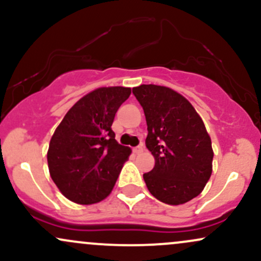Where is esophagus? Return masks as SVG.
Here are the masks:
<instances>
[{
  "mask_svg": "<svg viewBox=\"0 0 261 261\" xmlns=\"http://www.w3.org/2000/svg\"><path fill=\"white\" fill-rule=\"evenodd\" d=\"M134 153H136V154H139V153H141V152L143 151V145L142 143H141V145H139V146H136V147H134Z\"/></svg>",
  "mask_w": 261,
  "mask_h": 261,
  "instance_id": "esophagus-1",
  "label": "esophagus"
}]
</instances>
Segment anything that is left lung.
Wrapping results in <instances>:
<instances>
[{
    "label": "left lung",
    "mask_w": 261,
    "mask_h": 261,
    "mask_svg": "<svg viewBox=\"0 0 261 261\" xmlns=\"http://www.w3.org/2000/svg\"><path fill=\"white\" fill-rule=\"evenodd\" d=\"M147 122L146 147L154 167L145 173L149 193L168 205L196 197L212 173V151L205 125L194 107L168 87L141 85L133 88Z\"/></svg>",
    "instance_id": "obj_1"
}]
</instances>
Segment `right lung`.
<instances>
[{"instance_id": "obj_1", "label": "right lung", "mask_w": 261, "mask_h": 261, "mask_svg": "<svg viewBox=\"0 0 261 261\" xmlns=\"http://www.w3.org/2000/svg\"><path fill=\"white\" fill-rule=\"evenodd\" d=\"M130 94L125 87L95 89L81 98L56 127L47 164L56 187L71 201L91 205L113 190L131 149L116 142L112 125Z\"/></svg>"}]
</instances>
